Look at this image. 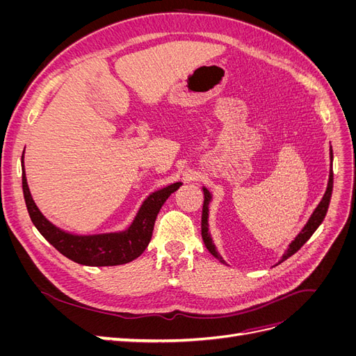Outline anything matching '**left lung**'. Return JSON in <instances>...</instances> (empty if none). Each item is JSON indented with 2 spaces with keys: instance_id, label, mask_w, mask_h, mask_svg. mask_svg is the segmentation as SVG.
<instances>
[{
  "instance_id": "left-lung-1",
  "label": "left lung",
  "mask_w": 356,
  "mask_h": 356,
  "mask_svg": "<svg viewBox=\"0 0 356 356\" xmlns=\"http://www.w3.org/2000/svg\"><path fill=\"white\" fill-rule=\"evenodd\" d=\"M330 160H332V149L331 148H330ZM202 190H203V209H202V239H203V243H204V246H207V250L215 258H217V260H220L222 264H227L224 261V258L220 255V252L217 251V246H215V243L212 241V236L209 233V221L208 220H209V204H211V200H212V195L207 187H203ZM331 193H332V169H330L328 184H327V190L324 193V196H322V199H321L318 207L315 208L314 213L310 215V218L307 220L305 227L301 229V232L296 236V239L289 243L288 250L285 251V254L282 255L281 260L277 261V264H281L282 261L286 260V258H289L291 255L296 254L300 250V248L310 239V236L316 232V229L319 227L321 222L324 221L325 215H327L328 204H330V200H331Z\"/></svg>"
}]
</instances>
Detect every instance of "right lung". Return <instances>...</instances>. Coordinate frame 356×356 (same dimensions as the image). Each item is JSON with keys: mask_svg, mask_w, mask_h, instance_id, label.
I'll return each instance as SVG.
<instances>
[{"mask_svg": "<svg viewBox=\"0 0 356 356\" xmlns=\"http://www.w3.org/2000/svg\"><path fill=\"white\" fill-rule=\"evenodd\" d=\"M25 153V152H24ZM182 186L174 182L152 193L139 207L135 218L122 232L77 234L59 229L41 213L28 187L22 156V188L26 209L32 224L51 246L74 263L83 266H120L134 261L141 255L152 241L156 217L166 199Z\"/></svg>", "mask_w": 356, "mask_h": 356, "instance_id": "obj_1", "label": "right lung"}]
</instances>
